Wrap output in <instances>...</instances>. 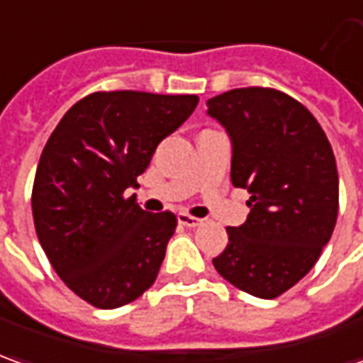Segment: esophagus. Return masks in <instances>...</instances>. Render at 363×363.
<instances>
[{"label": "esophagus", "instance_id": "34e87169", "mask_svg": "<svg viewBox=\"0 0 363 363\" xmlns=\"http://www.w3.org/2000/svg\"><path fill=\"white\" fill-rule=\"evenodd\" d=\"M177 220H179V224L181 226H186V228H196V226H201V218H194V216H191V214H184L181 213L179 216H177Z\"/></svg>", "mask_w": 363, "mask_h": 363}]
</instances>
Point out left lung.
<instances>
[{
	"instance_id": "1",
	"label": "left lung",
	"mask_w": 363,
	"mask_h": 363,
	"mask_svg": "<svg viewBox=\"0 0 363 363\" xmlns=\"http://www.w3.org/2000/svg\"><path fill=\"white\" fill-rule=\"evenodd\" d=\"M226 130L230 181L250 213L228 226L216 272L242 292L276 298L316 264L337 218V169L314 115L274 89H233L206 101Z\"/></svg>"
}]
</instances>
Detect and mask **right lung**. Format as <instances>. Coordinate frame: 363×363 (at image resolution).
Instances as JSON below:
<instances>
[{"mask_svg": "<svg viewBox=\"0 0 363 363\" xmlns=\"http://www.w3.org/2000/svg\"><path fill=\"white\" fill-rule=\"evenodd\" d=\"M196 103V95L93 93L47 140L31 194L37 238L59 278L89 304L119 308L157 280L177 216L147 213L127 192Z\"/></svg>", "mask_w": 363, "mask_h": 363, "instance_id": "add662e5", "label": "right lung"}]
</instances>
